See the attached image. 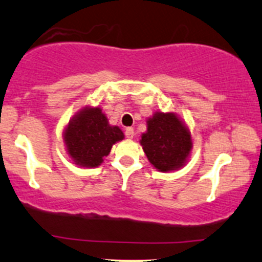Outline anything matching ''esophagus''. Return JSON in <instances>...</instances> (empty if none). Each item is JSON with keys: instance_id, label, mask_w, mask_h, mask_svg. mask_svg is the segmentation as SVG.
Wrapping results in <instances>:
<instances>
[{"instance_id": "34e87169", "label": "esophagus", "mask_w": 262, "mask_h": 262, "mask_svg": "<svg viewBox=\"0 0 262 262\" xmlns=\"http://www.w3.org/2000/svg\"><path fill=\"white\" fill-rule=\"evenodd\" d=\"M125 135H126V137H127V139H134V136H135V131H134V128L132 127H127L125 130Z\"/></svg>"}]
</instances>
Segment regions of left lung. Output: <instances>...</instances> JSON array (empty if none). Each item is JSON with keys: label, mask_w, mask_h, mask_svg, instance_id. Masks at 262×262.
I'll use <instances>...</instances> for the list:
<instances>
[{"label": "left lung", "mask_w": 262, "mask_h": 262, "mask_svg": "<svg viewBox=\"0 0 262 262\" xmlns=\"http://www.w3.org/2000/svg\"><path fill=\"white\" fill-rule=\"evenodd\" d=\"M147 130L141 135L148 162L163 173L183 168L192 155V134L181 116L173 111H155L147 117Z\"/></svg>", "instance_id": "8db88e82"}]
</instances>
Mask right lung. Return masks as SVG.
I'll use <instances>...</instances> for the list:
<instances>
[{
  "label": "right lung",
  "mask_w": 262,
  "mask_h": 262,
  "mask_svg": "<svg viewBox=\"0 0 262 262\" xmlns=\"http://www.w3.org/2000/svg\"><path fill=\"white\" fill-rule=\"evenodd\" d=\"M123 139L121 128L108 122L100 106L80 108L63 130L67 156L73 163L84 168L99 167L113 146Z\"/></svg>",
  "instance_id": "add662e5"
}]
</instances>
